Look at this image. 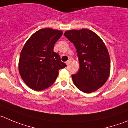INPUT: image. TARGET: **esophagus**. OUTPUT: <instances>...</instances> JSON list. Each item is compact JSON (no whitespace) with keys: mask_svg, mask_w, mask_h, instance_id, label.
<instances>
[{"mask_svg":"<svg viewBox=\"0 0 128 128\" xmlns=\"http://www.w3.org/2000/svg\"><path fill=\"white\" fill-rule=\"evenodd\" d=\"M70 63H71V60H68V61H67V62H66V65H68Z\"/></svg>","mask_w":128,"mask_h":128,"instance_id":"1","label":"esophagus"}]
</instances>
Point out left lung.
I'll return each instance as SVG.
<instances>
[{"instance_id": "1", "label": "left lung", "mask_w": 128, "mask_h": 128, "mask_svg": "<svg viewBox=\"0 0 128 128\" xmlns=\"http://www.w3.org/2000/svg\"><path fill=\"white\" fill-rule=\"evenodd\" d=\"M77 52L80 69L72 75L75 86L89 94L102 87L109 76L110 60L101 38L88 29L70 30L64 34Z\"/></svg>"}]
</instances>
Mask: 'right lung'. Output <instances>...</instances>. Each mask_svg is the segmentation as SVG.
<instances>
[{
  "label": "right lung",
  "mask_w": 128,
  "mask_h": 128,
  "mask_svg": "<svg viewBox=\"0 0 128 128\" xmlns=\"http://www.w3.org/2000/svg\"><path fill=\"white\" fill-rule=\"evenodd\" d=\"M62 34L58 30L42 29L26 42L20 53L19 69L20 76L30 88L36 91L48 88L55 82L59 70L66 66L53 51Z\"/></svg>",
  "instance_id": "add662e5"
}]
</instances>
